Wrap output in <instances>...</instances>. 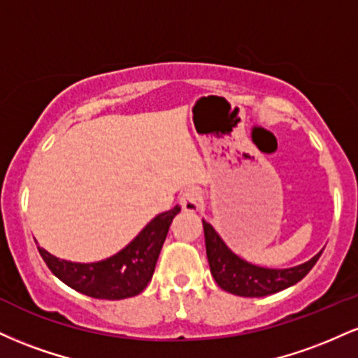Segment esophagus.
<instances>
[{"instance_id":"esophagus-1","label":"esophagus","mask_w":358,"mask_h":358,"mask_svg":"<svg viewBox=\"0 0 358 358\" xmlns=\"http://www.w3.org/2000/svg\"><path fill=\"white\" fill-rule=\"evenodd\" d=\"M180 205L187 212H199L202 205V192L199 188H187L180 196Z\"/></svg>"}]
</instances>
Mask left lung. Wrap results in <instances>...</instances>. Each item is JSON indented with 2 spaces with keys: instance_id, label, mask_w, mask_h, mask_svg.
Masks as SVG:
<instances>
[{
  "instance_id": "8db88e82",
  "label": "left lung",
  "mask_w": 358,
  "mask_h": 358,
  "mask_svg": "<svg viewBox=\"0 0 358 358\" xmlns=\"http://www.w3.org/2000/svg\"><path fill=\"white\" fill-rule=\"evenodd\" d=\"M205 234V248H207V259L210 264V273L215 282L227 293L245 298L268 296L278 293L286 287L296 285L310 273L316 264L323 250H320L315 257L306 261L305 264L294 266L287 269H269L254 266L244 261L232 252L220 239L219 234L208 222L202 220Z\"/></svg>"
}]
</instances>
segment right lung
Wrapping results in <instances>:
<instances>
[{
  "label": "right lung",
  "instance_id": "add662e5",
  "mask_svg": "<svg viewBox=\"0 0 358 358\" xmlns=\"http://www.w3.org/2000/svg\"><path fill=\"white\" fill-rule=\"evenodd\" d=\"M178 205L156 215L124 249L104 261L80 264L59 259L38 248L48 269L72 289L97 299H124L136 296L148 286L155 273L159 250Z\"/></svg>",
  "mask_w": 358,
  "mask_h": 358
}]
</instances>
